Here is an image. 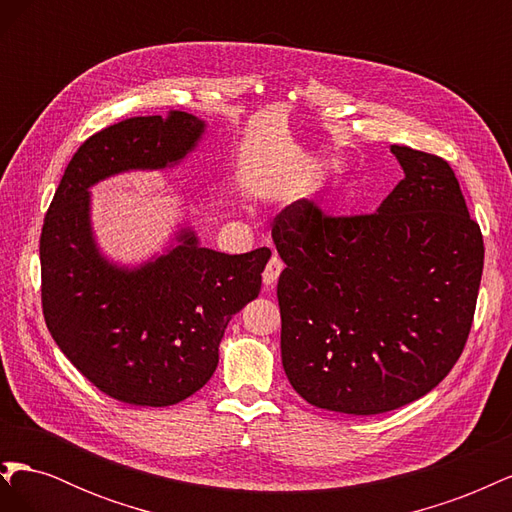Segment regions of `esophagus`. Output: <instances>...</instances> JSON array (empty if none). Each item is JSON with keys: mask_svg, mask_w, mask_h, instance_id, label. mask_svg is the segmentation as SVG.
<instances>
[{"mask_svg": "<svg viewBox=\"0 0 512 512\" xmlns=\"http://www.w3.org/2000/svg\"><path fill=\"white\" fill-rule=\"evenodd\" d=\"M284 271V262H282V258L277 256V254H273L271 256V260L267 262V267H265V273H262V282H265V286H275V282H277V277H280V273Z\"/></svg>", "mask_w": 512, "mask_h": 512, "instance_id": "obj_1", "label": "esophagus"}]
</instances>
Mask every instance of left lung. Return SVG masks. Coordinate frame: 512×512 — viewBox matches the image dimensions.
<instances>
[{"instance_id":"1","label":"left lung","mask_w":512,"mask_h":512,"mask_svg":"<svg viewBox=\"0 0 512 512\" xmlns=\"http://www.w3.org/2000/svg\"><path fill=\"white\" fill-rule=\"evenodd\" d=\"M391 151L404 179L376 213L299 200L271 228L284 371L322 410L382 414L427 395L472 327L485 247L459 181L438 156Z\"/></svg>"}]
</instances>
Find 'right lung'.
Segmentation results:
<instances>
[{
	"label": "right lung",
	"mask_w": 512,
	"mask_h": 512,
	"mask_svg": "<svg viewBox=\"0 0 512 512\" xmlns=\"http://www.w3.org/2000/svg\"><path fill=\"white\" fill-rule=\"evenodd\" d=\"M190 113L132 117L74 153L40 237L42 312L55 344L108 397L164 408L209 382L228 322L260 292L269 247L222 254L190 226L138 267L108 260L91 226L89 188L128 170H164L196 149Z\"/></svg>",
	"instance_id": "right-lung-1"
}]
</instances>
